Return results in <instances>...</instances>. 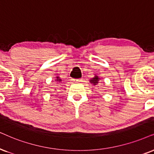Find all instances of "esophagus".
Segmentation results:
<instances>
[{"instance_id":"esophagus-1","label":"esophagus","mask_w":154,"mask_h":154,"mask_svg":"<svg viewBox=\"0 0 154 154\" xmlns=\"http://www.w3.org/2000/svg\"><path fill=\"white\" fill-rule=\"evenodd\" d=\"M73 81L75 82H80L82 81V79H73Z\"/></svg>"}]
</instances>
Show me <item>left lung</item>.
Wrapping results in <instances>:
<instances>
[{"mask_svg":"<svg viewBox=\"0 0 154 154\" xmlns=\"http://www.w3.org/2000/svg\"><path fill=\"white\" fill-rule=\"evenodd\" d=\"M99 80H100V77L98 76L95 75L94 77H93L92 79H91L89 82H90L91 84H92L93 85H97V84L99 83Z\"/></svg>","mask_w":154,"mask_h":154,"instance_id":"obj_1","label":"left lung"}]
</instances>
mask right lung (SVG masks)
Instances as JSON below:
<instances>
[{
  "instance_id": "obj_1",
  "label": "right lung",
  "mask_w": 154,
  "mask_h": 154,
  "mask_svg": "<svg viewBox=\"0 0 154 154\" xmlns=\"http://www.w3.org/2000/svg\"><path fill=\"white\" fill-rule=\"evenodd\" d=\"M56 78H57V79H55V81H57V82H61L62 79H60L59 77H56Z\"/></svg>"
}]
</instances>
